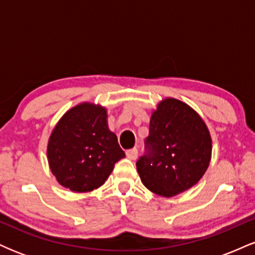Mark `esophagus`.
Masks as SVG:
<instances>
[{
  "label": "esophagus",
  "instance_id": "1",
  "mask_svg": "<svg viewBox=\"0 0 255 255\" xmlns=\"http://www.w3.org/2000/svg\"><path fill=\"white\" fill-rule=\"evenodd\" d=\"M126 156H127V158H129L130 160L136 159V157H137V150H136L135 147L130 148V150H127V151H126Z\"/></svg>",
  "mask_w": 255,
  "mask_h": 255
}]
</instances>
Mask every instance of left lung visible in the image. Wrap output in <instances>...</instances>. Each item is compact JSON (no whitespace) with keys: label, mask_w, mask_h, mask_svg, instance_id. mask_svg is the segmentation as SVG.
Returning a JSON list of instances; mask_svg holds the SVG:
<instances>
[{"label":"left lung","mask_w":255,"mask_h":255,"mask_svg":"<svg viewBox=\"0 0 255 255\" xmlns=\"http://www.w3.org/2000/svg\"><path fill=\"white\" fill-rule=\"evenodd\" d=\"M145 150L136 162L141 182L170 198L203 177L211 160L212 140L197 111L178 99L165 98L152 113Z\"/></svg>","instance_id":"left-lung-1"}]
</instances>
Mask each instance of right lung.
I'll return each instance as SVG.
<instances>
[{
    "mask_svg": "<svg viewBox=\"0 0 255 255\" xmlns=\"http://www.w3.org/2000/svg\"><path fill=\"white\" fill-rule=\"evenodd\" d=\"M107 119L104 107L86 102L69 109L55 126L46 154L61 186L79 193L97 189L126 156Z\"/></svg>",
    "mask_w": 255,
    "mask_h": 255,
    "instance_id": "1",
    "label": "right lung"
}]
</instances>
